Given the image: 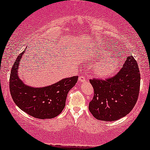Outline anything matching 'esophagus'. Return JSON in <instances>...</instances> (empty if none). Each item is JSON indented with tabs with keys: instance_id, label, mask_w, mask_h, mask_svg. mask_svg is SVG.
<instances>
[{
	"instance_id": "esophagus-1",
	"label": "esophagus",
	"mask_w": 150,
	"mask_h": 150,
	"mask_svg": "<svg viewBox=\"0 0 150 150\" xmlns=\"http://www.w3.org/2000/svg\"><path fill=\"white\" fill-rule=\"evenodd\" d=\"M79 81H80V82H84L86 81V78L84 76H82V75H80V76L79 77Z\"/></svg>"
}]
</instances>
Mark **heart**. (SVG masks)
Returning <instances> with one entry per match:
<instances>
[{"instance_id":"obj_1","label":"heart","mask_w":150,"mask_h":150,"mask_svg":"<svg viewBox=\"0 0 150 150\" xmlns=\"http://www.w3.org/2000/svg\"><path fill=\"white\" fill-rule=\"evenodd\" d=\"M103 55L106 54L105 50L102 52ZM117 68V64L116 63L112 62L110 59H108L99 64L96 66L95 73L98 76L100 77H105L108 75H111L116 70Z\"/></svg>"}]
</instances>
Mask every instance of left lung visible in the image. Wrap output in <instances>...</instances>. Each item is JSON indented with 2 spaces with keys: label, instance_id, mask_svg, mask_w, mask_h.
Here are the masks:
<instances>
[{
  "label": "left lung",
  "instance_id": "1",
  "mask_svg": "<svg viewBox=\"0 0 150 150\" xmlns=\"http://www.w3.org/2000/svg\"><path fill=\"white\" fill-rule=\"evenodd\" d=\"M94 95L89 110L96 120L116 121L132 110L138 98L140 73L136 59L130 54L115 76L89 80Z\"/></svg>",
  "mask_w": 150,
  "mask_h": 150
}]
</instances>
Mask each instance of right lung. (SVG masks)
Instances as JSON below:
<instances>
[{
	"label": "right lung",
	"instance_id": "obj_1",
	"mask_svg": "<svg viewBox=\"0 0 150 150\" xmlns=\"http://www.w3.org/2000/svg\"><path fill=\"white\" fill-rule=\"evenodd\" d=\"M25 50L18 56L10 76V91L14 102L21 110L38 119H52L63 111L68 91L77 82V76L63 79L45 87L35 88L23 83L18 68Z\"/></svg>",
	"mask_w": 150,
	"mask_h": 150
}]
</instances>
